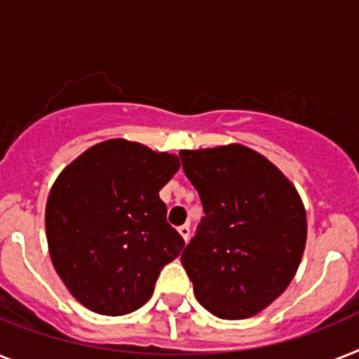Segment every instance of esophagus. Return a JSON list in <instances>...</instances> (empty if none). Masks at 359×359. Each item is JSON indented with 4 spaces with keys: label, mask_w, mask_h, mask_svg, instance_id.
<instances>
[{
    "label": "esophagus",
    "mask_w": 359,
    "mask_h": 359,
    "mask_svg": "<svg viewBox=\"0 0 359 359\" xmlns=\"http://www.w3.org/2000/svg\"><path fill=\"white\" fill-rule=\"evenodd\" d=\"M179 234L182 236V240H184L186 243H188L189 234H191V232H189V225H182V226H179Z\"/></svg>",
    "instance_id": "obj_1"
}]
</instances>
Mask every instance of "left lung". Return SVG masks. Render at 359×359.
<instances>
[{"label": "left lung", "instance_id": "left-lung-1", "mask_svg": "<svg viewBox=\"0 0 359 359\" xmlns=\"http://www.w3.org/2000/svg\"><path fill=\"white\" fill-rule=\"evenodd\" d=\"M205 217L180 256L197 301L219 319L265 310L293 280L306 247L295 186L245 145L180 151Z\"/></svg>", "mask_w": 359, "mask_h": 359}]
</instances>
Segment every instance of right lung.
Here are the masks:
<instances>
[{"instance_id":"right-lung-1","label":"right lung","mask_w":359,"mask_h":359,"mask_svg":"<svg viewBox=\"0 0 359 359\" xmlns=\"http://www.w3.org/2000/svg\"><path fill=\"white\" fill-rule=\"evenodd\" d=\"M179 156L114 138L66 165L49 191L46 234L68 291L101 316H125L149 301L154 282L184 240L165 221L158 191Z\"/></svg>"}]
</instances>
